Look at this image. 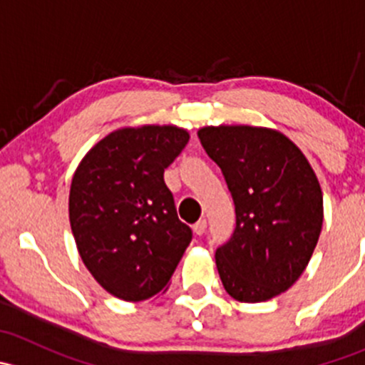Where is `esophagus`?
<instances>
[{"mask_svg":"<svg viewBox=\"0 0 365 365\" xmlns=\"http://www.w3.org/2000/svg\"><path fill=\"white\" fill-rule=\"evenodd\" d=\"M192 230H194V233H196V235H203L206 231V220L205 219L197 220V222L192 226Z\"/></svg>","mask_w":365,"mask_h":365,"instance_id":"obj_1","label":"esophagus"}]
</instances>
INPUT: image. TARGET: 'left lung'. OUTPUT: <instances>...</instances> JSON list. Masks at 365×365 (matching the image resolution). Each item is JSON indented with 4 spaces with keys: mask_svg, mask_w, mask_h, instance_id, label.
Listing matches in <instances>:
<instances>
[{
    "mask_svg": "<svg viewBox=\"0 0 365 365\" xmlns=\"http://www.w3.org/2000/svg\"><path fill=\"white\" fill-rule=\"evenodd\" d=\"M222 171L237 213L230 242L215 252L224 289L256 304L292 288L323 226V194L311 164L282 132L251 125L197 130Z\"/></svg>",
    "mask_w": 365,
    "mask_h": 365,
    "instance_id": "obj_1",
    "label": "left lung"
}]
</instances>
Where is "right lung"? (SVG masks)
Here are the masks:
<instances>
[{"label": "right lung", "instance_id": "1", "mask_svg": "<svg viewBox=\"0 0 365 365\" xmlns=\"http://www.w3.org/2000/svg\"><path fill=\"white\" fill-rule=\"evenodd\" d=\"M189 143L176 125L118 128L73 173L68 217L81 259L108 293L141 302L165 292L192 231L178 219L164 169Z\"/></svg>", "mask_w": 365, "mask_h": 365}]
</instances>
